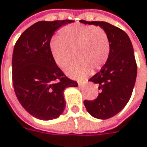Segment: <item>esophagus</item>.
Here are the masks:
<instances>
[{
    "mask_svg": "<svg viewBox=\"0 0 147 147\" xmlns=\"http://www.w3.org/2000/svg\"><path fill=\"white\" fill-rule=\"evenodd\" d=\"M86 85H87V82L86 81H84V82H78V86L79 87H84Z\"/></svg>",
    "mask_w": 147,
    "mask_h": 147,
    "instance_id": "obj_1",
    "label": "esophagus"
}]
</instances>
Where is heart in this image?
I'll return each mask as SVG.
<instances>
[{"instance_id":"obj_1","label":"heart","mask_w":147,"mask_h":147,"mask_svg":"<svg viewBox=\"0 0 147 147\" xmlns=\"http://www.w3.org/2000/svg\"><path fill=\"white\" fill-rule=\"evenodd\" d=\"M54 61L60 69H65L74 56L75 59L66 69V74L73 78H82L92 69H100L109 59L110 44L106 32L94 25L72 24L63 27L59 37L50 43Z\"/></svg>"}]
</instances>
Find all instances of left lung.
I'll return each mask as SVG.
<instances>
[{"label":"left lung","mask_w":147,"mask_h":147,"mask_svg":"<svg viewBox=\"0 0 147 147\" xmlns=\"http://www.w3.org/2000/svg\"><path fill=\"white\" fill-rule=\"evenodd\" d=\"M80 22L100 26L109 37V59L101 69L89 79L98 85L100 92L93 100H84L91 115L107 119L124 108L133 93L138 69L133 45L125 32L109 23L82 20Z\"/></svg>","instance_id":"8db88e82"}]
</instances>
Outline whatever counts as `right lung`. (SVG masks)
<instances>
[{"mask_svg": "<svg viewBox=\"0 0 147 147\" xmlns=\"http://www.w3.org/2000/svg\"><path fill=\"white\" fill-rule=\"evenodd\" d=\"M74 20L39 21L24 32L15 43L12 57V80L21 105L33 117L49 120L65 110L64 90L78 87L54 61L51 39L61 26Z\"/></svg>", "mask_w": 147, "mask_h": 147, "instance_id": "1", "label": "right lung"}]
</instances>
